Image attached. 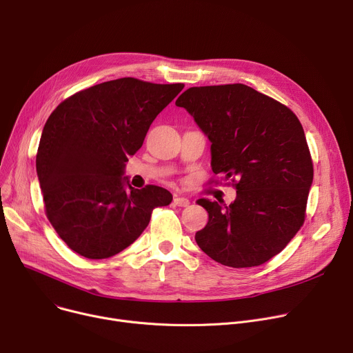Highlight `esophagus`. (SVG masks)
I'll return each mask as SVG.
<instances>
[{
  "instance_id": "obj_1",
  "label": "esophagus",
  "mask_w": 353,
  "mask_h": 353,
  "mask_svg": "<svg viewBox=\"0 0 353 353\" xmlns=\"http://www.w3.org/2000/svg\"><path fill=\"white\" fill-rule=\"evenodd\" d=\"M173 201H174V204H176V205H179V207H187V205L190 204V200H189V199H185V197H179V196H176Z\"/></svg>"
}]
</instances>
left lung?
Wrapping results in <instances>:
<instances>
[{
  "label": "left lung",
  "instance_id": "8db88e82",
  "mask_svg": "<svg viewBox=\"0 0 353 353\" xmlns=\"http://www.w3.org/2000/svg\"><path fill=\"white\" fill-rule=\"evenodd\" d=\"M176 106L189 112L210 140L213 172L237 179V197L230 205L197 200L208 223L196 232V243L227 267L267 263L303 224L314 180L298 117L243 83L190 88Z\"/></svg>",
  "mask_w": 353,
  "mask_h": 353
}]
</instances>
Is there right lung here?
Segmentation results:
<instances>
[{"instance_id": "obj_1", "label": "right lung", "mask_w": 353, "mask_h": 353, "mask_svg": "<svg viewBox=\"0 0 353 353\" xmlns=\"http://www.w3.org/2000/svg\"><path fill=\"white\" fill-rule=\"evenodd\" d=\"M183 88L122 78L81 90L51 113L37 174L46 216L70 250L90 260L119 254L148 227L153 208L172 203L163 187L133 189L125 169Z\"/></svg>"}]
</instances>
